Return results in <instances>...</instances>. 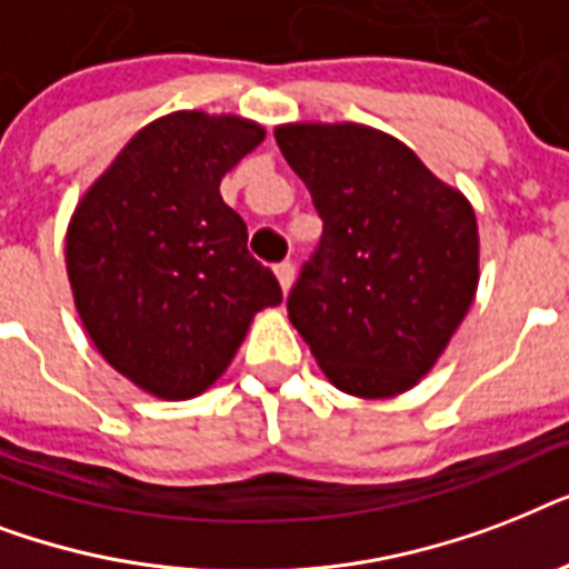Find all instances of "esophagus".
<instances>
[{
    "instance_id": "34e87169",
    "label": "esophagus",
    "mask_w": 569,
    "mask_h": 569,
    "mask_svg": "<svg viewBox=\"0 0 569 569\" xmlns=\"http://www.w3.org/2000/svg\"><path fill=\"white\" fill-rule=\"evenodd\" d=\"M274 274H277V280H280V289H283V292H289V289H292V283H295V266H292V262H280V266L274 268Z\"/></svg>"
}]
</instances>
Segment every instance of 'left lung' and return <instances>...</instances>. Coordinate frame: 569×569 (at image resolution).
Here are the masks:
<instances>
[{
    "label": "left lung",
    "mask_w": 569,
    "mask_h": 569,
    "mask_svg": "<svg viewBox=\"0 0 569 569\" xmlns=\"http://www.w3.org/2000/svg\"><path fill=\"white\" fill-rule=\"evenodd\" d=\"M274 138L325 223L286 301L289 321L337 389L407 392L476 298L472 206L380 129L283 123Z\"/></svg>",
    "instance_id": "1"
}]
</instances>
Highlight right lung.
<instances>
[{
    "instance_id": "1",
    "label": "right lung",
    "mask_w": 569,
    "mask_h": 569,
    "mask_svg": "<svg viewBox=\"0 0 569 569\" xmlns=\"http://www.w3.org/2000/svg\"><path fill=\"white\" fill-rule=\"evenodd\" d=\"M262 138L266 129L236 114H164L120 150L70 218L76 312L102 360L150 396H200L253 316L283 301L221 197L223 173Z\"/></svg>"
}]
</instances>
